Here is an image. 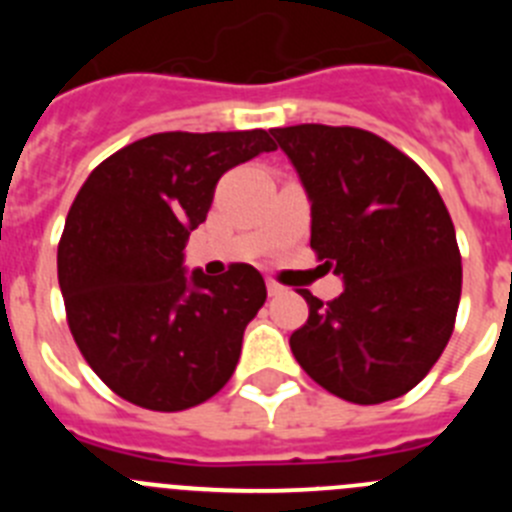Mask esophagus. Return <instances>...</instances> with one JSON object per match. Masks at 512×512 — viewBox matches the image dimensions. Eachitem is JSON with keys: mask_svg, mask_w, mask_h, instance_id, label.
Returning <instances> with one entry per match:
<instances>
[{"mask_svg": "<svg viewBox=\"0 0 512 512\" xmlns=\"http://www.w3.org/2000/svg\"><path fill=\"white\" fill-rule=\"evenodd\" d=\"M266 289H269L271 297H279V295H284V292H287V289H284L279 282H274V279H269V282H266Z\"/></svg>", "mask_w": 512, "mask_h": 512, "instance_id": "1", "label": "esophagus"}]
</instances>
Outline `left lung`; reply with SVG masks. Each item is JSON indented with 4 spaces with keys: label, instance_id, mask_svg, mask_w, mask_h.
<instances>
[{
    "label": "left lung",
    "instance_id": "obj_1",
    "mask_svg": "<svg viewBox=\"0 0 512 512\" xmlns=\"http://www.w3.org/2000/svg\"><path fill=\"white\" fill-rule=\"evenodd\" d=\"M312 202L310 248L346 287L289 336L310 379L379 405L431 372L454 333L461 253L436 184L413 158L361 128H274Z\"/></svg>",
    "mask_w": 512,
    "mask_h": 512
}]
</instances>
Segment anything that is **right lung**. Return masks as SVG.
Returning a JSON list of instances; mask_svg holds the SVG:
<instances>
[{
  "label": "right lung",
  "instance_id": "right-lung-1",
  "mask_svg": "<svg viewBox=\"0 0 512 512\" xmlns=\"http://www.w3.org/2000/svg\"><path fill=\"white\" fill-rule=\"evenodd\" d=\"M274 148L266 130L156 133L81 184L58 241V284L81 356L122 400L179 413L233 377L264 277L248 264L187 277L182 251L217 179Z\"/></svg>",
  "mask_w": 512,
  "mask_h": 512
}]
</instances>
